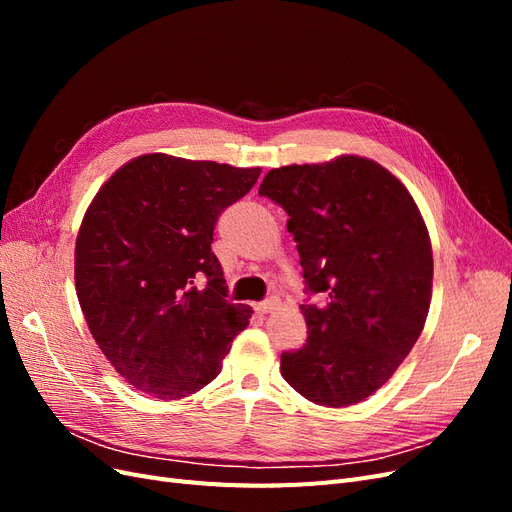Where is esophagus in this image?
<instances>
[{"mask_svg": "<svg viewBox=\"0 0 512 512\" xmlns=\"http://www.w3.org/2000/svg\"><path fill=\"white\" fill-rule=\"evenodd\" d=\"M275 307H277V299H275V297H269V299H265V301H260V303L254 305L256 314H269L271 309H275Z\"/></svg>", "mask_w": 512, "mask_h": 512, "instance_id": "1", "label": "esophagus"}]
</instances>
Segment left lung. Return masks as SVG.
Listing matches in <instances>:
<instances>
[{
	"label": "left lung",
	"instance_id": "1",
	"mask_svg": "<svg viewBox=\"0 0 512 512\" xmlns=\"http://www.w3.org/2000/svg\"><path fill=\"white\" fill-rule=\"evenodd\" d=\"M258 194L288 213L307 294V339L282 352V376L314 404H359L425 327L433 256L421 211L389 170L359 156L275 168Z\"/></svg>",
	"mask_w": 512,
	"mask_h": 512
}]
</instances>
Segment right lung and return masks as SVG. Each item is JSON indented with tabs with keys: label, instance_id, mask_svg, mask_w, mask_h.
Here are the masks:
<instances>
[{
	"label": "right lung",
	"instance_id": "right-lung-1",
	"mask_svg": "<svg viewBox=\"0 0 512 512\" xmlns=\"http://www.w3.org/2000/svg\"><path fill=\"white\" fill-rule=\"evenodd\" d=\"M260 168L149 153L108 179L85 213L74 280L89 331L136 391L181 399L207 386L250 322L211 252L220 213Z\"/></svg>",
	"mask_w": 512,
	"mask_h": 512
}]
</instances>
